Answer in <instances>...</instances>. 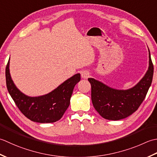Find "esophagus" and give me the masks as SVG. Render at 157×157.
I'll return each instance as SVG.
<instances>
[{"instance_id":"esophagus-1","label":"esophagus","mask_w":157,"mask_h":157,"mask_svg":"<svg viewBox=\"0 0 157 157\" xmlns=\"http://www.w3.org/2000/svg\"><path fill=\"white\" fill-rule=\"evenodd\" d=\"M81 76L82 78H87L89 76V72L87 70H84L81 72Z\"/></svg>"}]
</instances>
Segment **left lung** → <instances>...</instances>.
Instances as JSON below:
<instances>
[{"mask_svg": "<svg viewBox=\"0 0 157 157\" xmlns=\"http://www.w3.org/2000/svg\"><path fill=\"white\" fill-rule=\"evenodd\" d=\"M149 52V65L142 78L128 89L112 88L93 78L88 81L91 85V100L95 109L105 119L119 121L128 117L138 109L151 85L154 67Z\"/></svg>", "mask_w": 157, "mask_h": 157, "instance_id": "8db88e82", "label": "left lung"}]
</instances>
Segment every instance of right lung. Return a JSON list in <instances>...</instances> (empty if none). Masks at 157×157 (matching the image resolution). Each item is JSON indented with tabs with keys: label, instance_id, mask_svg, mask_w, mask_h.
Instances as JSON below:
<instances>
[{
	"label": "right lung",
	"instance_id": "right-lung-1",
	"mask_svg": "<svg viewBox=\"0 0 157 157\" xmlns=\"http://www.w3.org/2000/svg\"><path fill=\"white\" fill-rule=\"evenodd\" d=\"M10 59V58H9ZM9 59L6 67V83L9 94L25 117L40 123H54L59 121L68 109L75 86L81 80L78 73L65 81L49 94L30 97L23 94L11 78Z\"/></svg>",
	"mask_w": 157,
	"mask_h": 157
}]
</instances>
